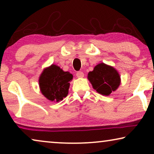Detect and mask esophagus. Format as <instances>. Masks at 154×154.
<instances>
[{
  "label": "esophagus",
  "instance_id": "obj_1",
  "mask_svg": "<svg viewBox=\"0 0 154 154\" xmlns=\"http://www.w3.org/2000/svg\"><path fill=\"white\" fill-rule=\"evenodd\" d=\"M76 76L78 78H83L84 76V73L82 71H78L76 73Z\"/></svg>",
  "mask_w": 154,
  "mask_h": 154
}]
</instances>
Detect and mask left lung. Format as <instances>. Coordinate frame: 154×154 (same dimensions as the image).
I'll return each mask as SVG.
<instances>
[{
	"mask_svg": "<svg viewBox=\"0 0 154 154\" xmlns=\"http://www.w3.org/2000/svg\"><path fill=\"white\" fill-rule=\"evenodd\" d=\"M88 79L96 91L103 95H109L119 88L121 78L118 71L110 66L101 63L88 73Z\"/></svg>",
	"mask_w": 154,
	"mask_h": 154,
	"instance_id": "left-lung-1",
	"label": "left lung"
}]
</instances>
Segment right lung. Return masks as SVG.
Masks as SVG:
<instances>
[{"label": "right lung", "instance_id": "obj_1", "mask_svg": "<svg viewBox=\"0 0 154 154\" xmlns=\"http://www.w3.org/2000/svg\"><path fill=\"white\" fill-rule=\"evenodd\" d=\"M73 75L63 71L60 67L52 64L43 71L39 79L42 94L50 101L59 102L67 96Z\"/></svg>", "mask_w": 154, "mask_h": 154}]
</instances>
